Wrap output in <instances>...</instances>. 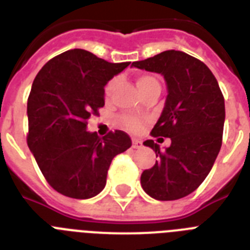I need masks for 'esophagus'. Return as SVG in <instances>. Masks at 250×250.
<instances>
[{"label": "esophagus", "instance_id": "34e87169", "mask_svg": "<svg viewBox=\"0 0 250 250\" xmlns=\"http://www.w3.org/2000/svg\"><path fill=\"white\" fill-rule=\"evenodd\" d=\"M143 146L142 141L137 140V138H132V147L133 148H141Z\"/></svg>", "mask_w": 250, "mask_h": 250}]
</instances>
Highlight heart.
Here are the masks:
<instances>
[{
	"label": "heart",
	"mask_w": 250,
	"mask_h": 250,
	"mask_svg": "<svg viewBox=\"0 0 250 250\" xmlns=\"http://www.w3.org/2000/svg\"><path fill=\"white\" fill-rule=\"evenodd\" d=\"M118 84L119 78L117 77L108 80L107 84L104 85L103 89V95L105 101H109L112 98ZM136 84H137V88L140 89L141 93H145L148 89L153 88V86H160V82L157 80V78L153 77V75H149V74H140V75H137V78H136ZM121 121H122L123 125L127 129H131V131H137V129H140L143 123L142 119L136 116H132V114H125V116L121 117Z\"/></svg>",
	"instance_id": "obj_1"
}]
</instances>
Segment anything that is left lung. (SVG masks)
Masks as SVG:
<instances>
[{
    "instance_id": "left-lung-1",
    "label": "left lung",
    "mask_w": 250,
    "mask_h": 250,
    "mask_svg": "<svg viewBox=\"0 0 250 250\" xmlns=\"http://www.w3.org/2000/svg\"><path fill=\"white\" fill-rule=\"evenodd\" d=\"M132 65L162 74L168 89L151 136L170 138L171 146L161 151L153 140L143 142L156 152L157 161L143 171L141 185L156 200H177L203 184L218 157L225 121L224 97L211 70L182 51L167 50Z\"/></svg>"
}]
</instances>
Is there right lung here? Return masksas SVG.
<instances>
[{"label":"right lung","instance_id":"1","mask_svg":"<svg viewBox=\"0 0 250 250\" xmlns=\"http://www.w3.org/2000/svg\"><path fill=\"white\" fill-rule=\"evenodd\" d=\"M128 65L73 49L49 60L35 78L27 99V145L59 194L73 199L98 195L113 158L132 146L123 131L103 138L86 131L88 119L104 105V85Z\"/></svg>","mask_w":250,"mask_h":250}]
</instances>
